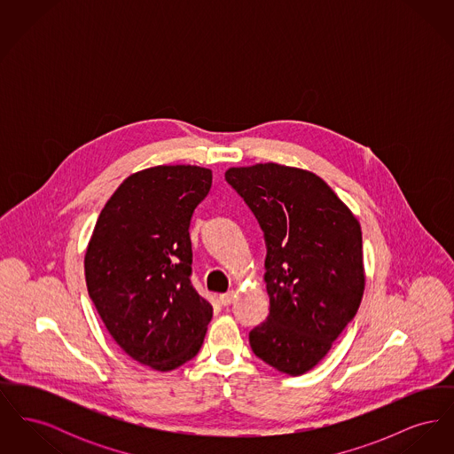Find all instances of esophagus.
Listing matches in <instances>:
<instances>
[{"mask_svg": "<svg viewBox=\"0 0 454 454\" xmlns=\"http://www.w3.org/2000/svg\"><path fill=\"white\" fill-rule=\"evenodd\" d=\"M235 298H237V293H235V291H230V293L219 294V301H221V304H224V306L231 304V302L235 301Z\"/></svg>", "mask_w": 454, "mask_h": 454, "instance_id": "34e87169", "label": "esophagus"}]
</instances>
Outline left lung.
Wrapping results in <instances>:
<instances>
[{
    "label": "left lung",
    "mask_w": 454,
    "mask_h": 454,
    "mask_svg": "<svg viewBox=\"0 0 454 454\" xmlns=\"http://www.w3.org/2000/svg\"><path fill=\"white\" fill-rule=\"evenodd\" d=\"M228 184L259 219L267 255V320L250 332L263 363L289 376L317 366L364 294L363 233L324 178L279 163L231 167Z\"/></svg>",
    "instance_id": "1"
}]
</instances>
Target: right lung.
<instances>
[{
	"label": "right lung",
	"mask_w": 454,
	"mask_h": 454,
	"mask_svg": "<svg viewBox=\"0 0 454 454\" xmlns=\"http://www.w3.org/2000/svg\"><path fill=\"white\" fill-rule=\"evenodd\" d=\"M213 172L158 165L129 175L108 199L85 252V279L108 333L134 361L172 371L204 342L213 306L191 284L195 207Z\"/></svg>",
	"instance_id": "add662e5"
}]
</instances>
